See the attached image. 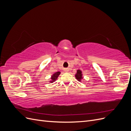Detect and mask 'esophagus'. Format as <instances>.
Masks as SVG:
<instances>
[{"mask_svg":"<svg viewBox=\"0 0 131 131\" xmlns=\"http://www.w3.org/2000/svg\"><path fill=\"white\" fill-rule=\"evenodd\" d=\"M66 70V72H67V70Z\"/></svg>","mask_w":131,"mask_h":131,"instance_id":"34e87169","label":"esophagus"}]
</instances>
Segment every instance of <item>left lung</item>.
Instances as JSON below:
<instances>
[{"label": "left lung", "mask_w": 131, "mask_h": 131, "mask_svg": "<svg viewBox=\"0 0 131 131\" xmlns=\"http://www.w3.org/2000/svg\"><path fill=\"white\" fill-rule=\"evenodd\" d=\"M82 72L80 70H77V73L75 75V78H77V80L79 81H80L81 80H82Z\"/></svg>", "instance_id": "obj_1"}]
</instances>
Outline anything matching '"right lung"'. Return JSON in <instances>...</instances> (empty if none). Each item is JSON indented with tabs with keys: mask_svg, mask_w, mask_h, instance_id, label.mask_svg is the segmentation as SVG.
<instances>
[{
	"mask_svg": "<svg viewBox=\"0 0 131 131\" xmlns=\"http://www.w3.org/2000/svg\"><path fill=\"white\" fill-rule=\"evenodd\" d=\"M60 72H56L54 74H53L52 75V77H51V79H52V80H51L50 82H54V81H56L57 80V79L58 78V77L59 76V75L60 74Z\"/></svg>",
	"mask_w": 131,
	"mask_h": 131,
	"instance_id": "obj_1",
	"label": "right lung"
}]
</instances>
